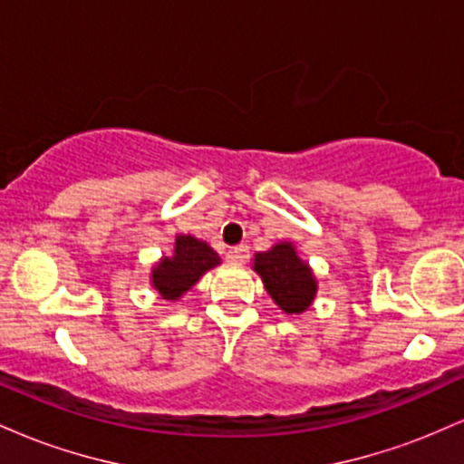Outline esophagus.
Instances as JSON below:
<instances>
[{
    "instance_id": "1",
    "label": "esophagus",
    "mask_w": 464,
    "mask_h": 464,
    "mask_svg": "<svg viewBox=\"0 0 464 464\" xmlns=\"http://www.w3.org/2000/svg\"><path fill=\"white\" fill-rule=\"evenodd\" d=\"M228 257H231L233 262L244 264L248 259V246H246V244H239V246H233L231 250H228Z\"/></svg>"
}]
</instances>
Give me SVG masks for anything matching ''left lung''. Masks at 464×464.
Here are the masks:
<instances>
[{"instance_id": "obj_1", "label": "left lung", "mask_w": 464, "mask_h": 464, "mask_svg": "<svg viewBox=\"0 0 464 464\" xmlns=\"http://www.w3.org/2000/svg\"><path fill=\"white\" fill-rule=\"evenodd\" d=\"M253 270L262 276L266 290L285 314H301L316 296L312 268L296 255L290 242H279L266 253L255 255Z\"/></svg>"}]
</instances>
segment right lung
<instances>
[{"label": "right lung", "mask_w": 464, "mask_h": 464, "mask_svg": "<svg viewBox=\"0 0 464 464\" xmlns=\"http://www.w3.org/2000/svg\"><path fill=\"white\" fill-rule=\"evenodd\" d=\"M218 264L220 257L209 244L194 236H177L172 257H163L152 268V285L163 299L177 301Z\"/></svg>", "instance_id": "1"}]
</instances>
